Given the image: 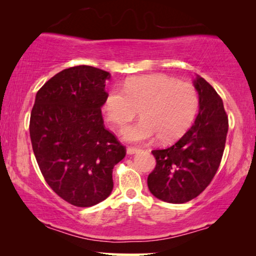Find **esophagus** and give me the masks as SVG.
<instances>
[{
    "label": "esophagus",
    "mask_w": 256,
    "mask_h": 256,
    "mask_svg": "<svg viewBox=\"0 0 256 256\" xmlns=\"http://www.w3.org/2000/svg\"><path fill=\"white\" fill-rule=\"evenodd\" d=\"M138 151H140V149L133 148V146H130V148H128L126 152H128V154H138Z\"/></svg>",
    "instance_id": "obj_1"
}]
</instances>
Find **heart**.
Segmentation results:
<instances>
[{
  "label": "heart",
  "instance_id": "obj_1",
  "mask_svg": "<svg viewBox=\"0 0 256 256\" xmlns=\"http://www.w3.org/2000/svg\"><path fill=\"white\" fill-rule=\"evenodd\" d=\"M198 108L194 86L175 78L162 74L136 76L125 82L124 92L112 90L104 110L108 120L123 130L136 118L141 120L123 132L128 142H144L158 136L160 142H172L188 131Z\"/></svg>",
  "mask_w": 256,
  "mask_h": 256
}]
</instances>
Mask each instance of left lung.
Masks as SVG:
<instances>
[{
  "label": "left lung",
  "instance_id": "left-lung-1",
  "mask_svg": "<svg viewBox=\"0 0 256 256\" xmlns=\"http://www.w3.org/2000/svg\"><path fill=\"white\" fill-rule=\"evenodd\" d=\"M198 94L196 122L176 144L152 150L156 168L148 176L150 192L168 203H185L206 190L218 170L226 144L228 118L222 99L196 76Z\"/></svg>",
  "mask_w": 256,
  "mask_h": 256
}]
</instances>
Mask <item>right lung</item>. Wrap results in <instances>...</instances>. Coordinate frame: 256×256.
I'll list each match as a JSON object with an SVG mask.
<instances>
[{
	"label": "right lung",
	"mask_w": 256,
	"mask_h": 256,
	"mask_svg": "<svg viewBox=\"0 0 256 256\" xmlns=\"http://www.w3.org/2000/svg\"><path fill=\"white\" fill-rule=\"evenodd\" d=\"M110 79V72L94 66L66 68L38 90L30 115L42 174L60 198L76 206H92L110 196L112 168L126 154L104 125Z\"/></svg>",
	"instance_id": "obj_1"
}]
</instances>
